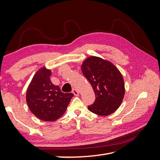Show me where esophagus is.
Here are the masks:
<instances>
[{
    "label": "esophagus",
    "mask_w": 160,
    "mask_h": 160,
    "mask_svg": "<svg viewBox=\"0 0 160 160\" xmlns=\"http://www.w3.org/2000/svg\"><path fill=\"white\" fill-rule=\"evenodd\" d=\"M72 93H73L75 95H76V96L79 95V92H78V91H77L76 89H72Z\"/></svg>",
    "instance_id": "34e87169"
}]
</instances>
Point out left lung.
<instances>
[{"label": "left lung", "instance_id": "left-lung-1", "mask_svg": "<svg viewBox=\"0 0 160 160\" xmlns=\"http://www.w3.org/2000/svg\"><path fill=\"white\" fill-rule=\"evenodd\" d=\"M81 71L95 94V100L88 106L89 110L103 116L115 112L125 94L123 78L117 67L108 61L92 56L84 61Z\"/></svg>", "mask_w": 160, "mask_h": 160}]
</instances>
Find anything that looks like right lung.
<instances>
[{"instance_id": "1", "label": "right lung", "mask_w": 160, "mask_h": 160, "mask_svg": "<svg viewBox=\"0 0 160 160\" xmlns=\"http://www.w3.org/2000/svg\"><path fill=\"white\" fill-rule=\"evenodd\" d=\"M51 71L42 67L32 77L26 100L31 112L45 122H54L64 114L73 94L62 93L50 79Z\"/></svg>"}]
</instances>
